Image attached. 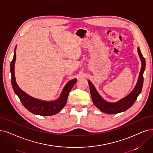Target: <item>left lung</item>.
Instances as JSON below:
<instances>
[{"instance_id":"left-lung-1","label":"left lung","mask_w":153,"mask_h":153,"mask_svg":"<svg viewBox=\"0 0 153 153\" xmlns=\"http://www.w3.org/2000/svg\"><path fill=\"white\" fill-rule=\"evenodd\" d=\"M137 52L142 63V67L139 73L138 80L133 90L129 95L123 98V99H122L115 103H111L105 101L104 99H102L100 95L99 94V93L97 92L92 83L88 80L92 101L94 105L98 108L100 109L101 111L108 114L120 113L127 111L136 102L138 95L141 92L143 88L144 82L143 73L146 67L145 58L143 57L141 52H140L139 48H137Z\"/></svg>"}]
</instances>
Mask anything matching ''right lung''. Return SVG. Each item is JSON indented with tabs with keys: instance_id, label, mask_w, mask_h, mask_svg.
Segmentation results:
<instances>
[{
	"instance_id": "obj_1",
	"label": "right lung",
	"mask_w": 153,
	"mask_h": 153,
	"mask_svg": "<svg viewBox=\"0 0 153 153\" xmlns=\"http://www.w3.org/2000/svg\"><path fill=\"white\" fill-rule=\"evenodd\" d=\"M15 49H16V46ZM16 59V51H14V57L10 63L11 83L14 92L19 98L24 107L34 114L42 116H50L58 113L65 106L70 91L76 82V79H73V80L68 82V83L64 87L59 98H58L56 100L46 102L35 99V98L29 96L24 92V91H22L16 83L14 75V65Z\"/></svg>"
}]
</instances>
